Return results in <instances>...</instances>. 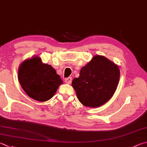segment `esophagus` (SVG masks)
I'll use <instances>...</instances> for the list:
<instances>
[{
    "label": "esophagus",
    "mask_w": 147,
    "mask_h": 147,
    "mask_svg": "<svg viewBox=\"0 0 147 147\" xmlns=\"http://www.w3.org/2000/svg\"><path fill=\"white\" fill-rule=\"evenodd\" d=\"M72 82V78L71 77H69V78H67L65 79V82L67 84H70Z\"/></svg>",
    "instance_id": "34e87169"
}]
</instances>
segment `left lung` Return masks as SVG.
Masks as SVG:
<instances>
[{
  "instance_id": "8db88e82",
  "label": "left lung",
  "mask_w": 147,
  "mask_h": 147,
  "mask_svg": "<svg viewBox=\"0 0 147 147\" xmlns=\"http://www.w3.org/2000/svg\"><path fill=\"white\" fill-rule=\"evenodd\" d=\"M119 67L108 58L95 55L72 82L77 98L82 105L95 108L111 99L118 87Z\"/></svg>"
}]
</instances>
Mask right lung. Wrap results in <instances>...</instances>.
Returning <instances> with one entry per match:
<instances>
[{
    "instance_id": "add662e5",
    "label": "right lung",
    "mask_w": 147,
    "mask_h": 147,
    "mask_svg": "<svg viewBox=\"0 0 147 147\" xmlns=\"http://www.w3.org/2000/svg\"><path fill=\"white\" fill-rule=\"evenodd\" d=\"M18 76L21 87L26 94L41 102L50 100L58 87L63 84L55 69L42 63L41 58L37 56L20 63Z\"/></svg>"
}]
</instances>
